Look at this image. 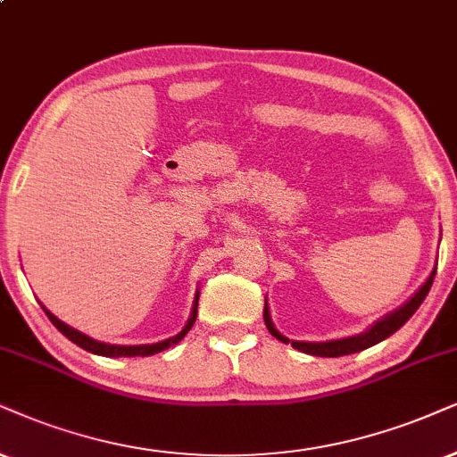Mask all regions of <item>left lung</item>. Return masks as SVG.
<instances>
[{
	"label": "left lung",
	"instance_id": "left-lung-1",
	"mask_svg": "<svg viewBox=\"0 0 457 457\" xmlns=\"http://www.w3.org/2000/svg\"><path fill=\"white\" fill-rule=\"evenodd\" d=\"M435 271L436 270H432V274L428 276V280H426L424 285L420 287V291L415 293V295L409 299V302L403 305V308H398L396 312H392V314L386 316V319L375 322V325L369 328L367 333L354 335V337H348V339H337V342H322V344L291 342V345H293V348H297L299 352H305V354L335 358V356L356 354V352H362V350L371 348V345H375V344L384 342L386 337H390L392 333H396L398 328L405 325V322L415 314V310L420 308L421 302H424L426 295H428V291H430V287H432V280H435ZM263 320H265V327H268V331L274 335L276 339H280L282 344H288V339L285 337V335H280L274 328V325H271L268 303H265V308H263Z\"/></svg>",
	"mask_w": 457,
	"mask_h": 457
}]
</instances>
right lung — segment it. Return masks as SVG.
<instances>
[{
  "label": "right lung",
  "instance_id": "add662e5",
  "mask_svg": "<svg viewBox=\"0 0 457 457\" xmlns=\"http://www.w3.org/2000/svg\"><path fill=\"white\" fill-rule=\"evenodd\" d=\"M44 312H46V314H48V319H50L52 325L59 328V331L65 335L67 339H71L73 344H78L79 348L92 352V354L109 356V358H118V356H152V354H158V352H162V350H169L170 345L179 344L183 337H186L189 328L194 327L195 316H198V297H195V303H194V310H192V319L187 320L186 328H183V331L179 333V335H175V337L164 339V342L152 344V345H112V344H101V342H96V339H90L88 335L75 331V328L65 325V322H61L54 314H50V312L46 310V308H44Z\"/></svg>",
  "mask_w": 457,
  "mask_h": 457
}]
</instances>
